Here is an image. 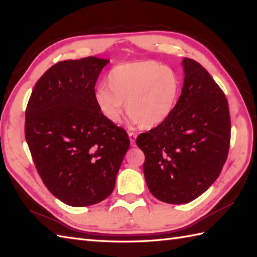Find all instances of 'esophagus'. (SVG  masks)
Masks as SVG:
<instances>
[{
  "mask_svg": "<svg viewBox=\"0 0 257 257\" xmlns=\"http://www.w3.org/2000/svg\"><path fill=\"white\" fill-rule=\"evenodd\" d=\"M128 136H129V139H130V144H132V146H135L136 138H137V135H136L135 133H129Z\"/></svg>",
  "mask_w": 257,
  "mask_h": 257,
  "instance_id": "1",
  "label": "esophagus"
}]
</instances>
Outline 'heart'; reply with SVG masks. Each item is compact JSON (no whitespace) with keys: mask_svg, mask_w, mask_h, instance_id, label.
<instances>
[{"mask_svg":"<svg viewBox=\"0 0 257 257\" xmlns=\"http://www.w3.org/2000/svg\"><path fill=\"white\" fill-rule=\"evenodd\" d=\"M99 87L95 99L105 118L118 123L125 111L140 127L150 129L165 121L179 94V80L172 69L152 61L114 66Z\"/></svg>","mask_w":257,"mask_h":257,"instance_id":"obj_1","label":"heart"}]
</instances>
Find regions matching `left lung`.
I'll return each mask as SVG.
<instances>
[{
	"mask_svg": "<svg viewBox=\"0 0 257 257\" xmlns=\"http://www.w3.org/2000/svg\"><path fill=\"white\" fill-rule=\"evenodd\" d=\"M182 92L169 117L136 144L145 154L144 173L151 194L170 204L196 199L220 176L231 140L224 92L207 70L183 58Z\"/></svg>",
	"mask_w": 257,
	"mask_h": 257,
	"instance_id": "1",
	"label": "left lung"
}]
</instances>
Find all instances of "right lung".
Wrapping results in <instances>:
<instances>
[{"mask_svg":"<svg viewBox=\"0 0 257 257\" xmlns=\"http://www.w3.org/2000/svg\"><path fill=\"white\" fill-rule=\"evenodd\" d=\"M108 59L58 62L33 88L25 138L43 183L70 206H88L111 194L130 140L101 113L95 84Z\"/></svg>","mask_w":257,"mask_h":257,"instance_id":"right-lung-1","label":"right lung"}]
</instances>
